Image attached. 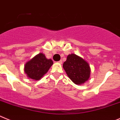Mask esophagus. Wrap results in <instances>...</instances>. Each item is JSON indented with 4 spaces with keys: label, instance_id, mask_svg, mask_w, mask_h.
I'll return each mask as SVG.
<instances>
[{
    "label": "esophagus",
    "instance_id": "34e87169",
    "mask_svg": "<svg viewBox=\"0 0 120 120\" xmlns=\"http://www.w3.org/2000/svg\"><path fill=\"white\" fill-rule=\"evenodd\" d=\"M62 62H63V61H62V60H60V61H58V63H60V64H62Z\"/></svg>",
    "mask_w": 120,
    "mask_h": 120
}]
</instances>
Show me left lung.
Here are the masks:
<instances>
[{
  "label": "left lung",
  "instance_id": "1",
  "mask_svg": "<svg viewBox=\"0 0 120 120\" xmlns=\"http://www.w3.org/2000/svg\"><path fill=\"white\" fill-rule=\"evenodd\" d=\"M63 67L69 78L75 84H83L89 78L90 75L89 65L84 59L76 54L69 55Z\"/></svg>",
  "mask_w": 120,
  "mask_h": 120
}]
</instances>
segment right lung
<instances>
[{
	"label": "right lung",
	"mask_w": 120,
	"mask_h": 120,
	"mask_svg": "<svg viewBox=\"0 0 120 120\" xmlns=\"http://www.w3.org/2000/svg\"><path fill=\"white\" fill-rule=\"evenodd\" d=\"M53 62L47 59L45 55L39 53L28 61L24 66V71L29 78L39 80L48 71Z\"/></svg>",
	"instance_id": "right-lung-1"
}]
</instances>
